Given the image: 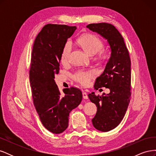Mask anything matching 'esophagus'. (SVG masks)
I'll list each match as a JSON object with an SVG mask.
<instances>
[{"label": "esophagus", "instance_id": "1", "mask_svg": "<svg viewBox=\"0 0 156 156\" xmlns=\"http://www.w3.org/2000/svg\"><path fill=\"white\" fill-rule=\"evenodd\" d=\"M83 98L84 99H88V94L85 92H83Z\"/></svg>", "mask_w": 156, "mask_h": 156}]
</instances>
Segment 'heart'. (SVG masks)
<instances>
[{
	"mask_svg": "<svg viewBox=\"0 0 156 156\" xmlns=\"http://www.w3.org/2000/svg\"><path fill=\"white\" fill-rule=\"evenodd\" d=\"M77 41L79 46L90 55H94L99 52V58L101 60H107L109 57L108 53L101 51L104 45H103V41L96 35L85 34L78 38ZM72 49V43L70 41H68L65 44L62 51V54H61V62L62 63H66L68 61ZM93 75V72L80 71L75 75V80L80 83L86 84L88 83L89 79Z\"/></svg>",
	"mask_w": 156,
	"mask_h": 156,
	"instance_id": "1",
	"label": "heart"
}]
</instances>
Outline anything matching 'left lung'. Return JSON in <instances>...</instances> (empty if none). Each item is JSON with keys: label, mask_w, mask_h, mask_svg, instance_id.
<instances>
[{"label": "left lung", "mask_w": 156, "mask_h": 156, "mask_svg": "<svg viewBox=\"0 0 156 156\" xmlns=\"http://www.w3.org/2000/svg\"><path fill=\"white\" fill-rule=\"evenodd\" d=\"M87 28L107 40L111 55L102 74L96 78L94 88L105 87L108 94H88L97 107L92 124L99 131L106 132L119 126L125 116L131 99V60L123 37L112 25L93 23Z\"/></svg>", "instance_id": "8db88e82"}]
</instances>
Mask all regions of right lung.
Returning a JSON list of instances; mask_svg holds the SVG:
<instances>
[{"label":"right lung","instance_id":"add662e5","mask_svg":"<svg viewBox=\"0 0 156 156\" xmlns=\"http://www.w3.org/2000/svg\"><path fill=\"white\" fill-rule=\"evenodd\" d=\"M76 29V27L46 25L32 48L30 82L33 101L42 124L55 134L66 129L70 112L82 101L80 90L72 87L60 92L55 81L62 49Z\"/></svg>","mask_w":156,"mask_h":156}]
</instances>
